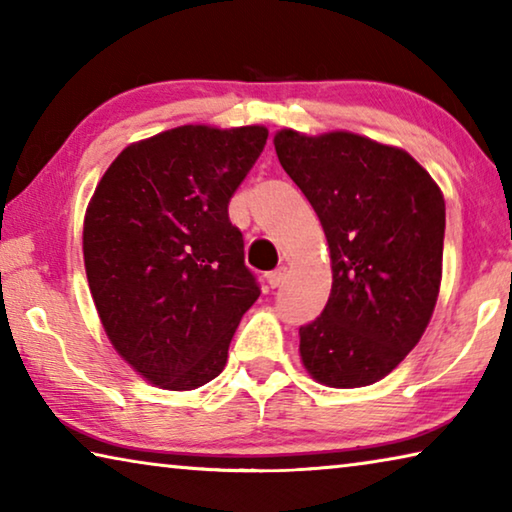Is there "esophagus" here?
Segmentation results:
<instances>
[{"label":"esophagus","mask_w":512,"mask_h":512,"mask_svg":"<svg viewBox=\"0 0 512 512\" xmlns=\"http://www.w3.org/2000/svg\"><path fill=\"white\" fill-rule=\"evenodd\" d=\"M284 280H287V268H284V266H280V268H277V271H273L271 275H268V284H271L273 289L280 287Z\"/></svg>","instance_id":"obj_1"}]
</instances>
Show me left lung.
Returning <instances> with one entry per match:
<instances>
[{
	"instance_id": "1",
	"label": "left lung",
	"mask_w": 512,
	"mask_h": 512,
	"mask_svg": "<svg viewBox=\"0 0 512 512\" xmlns=\"http://www.w3.org/2000/svg\"><path fill=\"white\" fill-rule=\"evenodd\" d=\"M275 153L323 223L332 293L300 327V361L329 388H361L404 361L443 280L445 198L400 146L350 131L282 128Z\"/></svg>"
}]
</instances>
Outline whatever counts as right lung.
Instances as JSON below:
<instances>
[{
  "mask_svg": "<svg viewBox=\"0 0 512 512\" xmlns=\"http://www.w3.org/2000/svg\"><path fill=\"white\" fill-rule=\"evenodd\" d=\"M266 137L259 124H185L128 144L85 210L83 262L103 332L164 391L221 375L259 298L228 203Z\"/></svg>",
  "mask_w": 512,
  "mask_h": 512,
  "instance_id": "add662e5",
  "label": "right lung"
}]
</instances>
